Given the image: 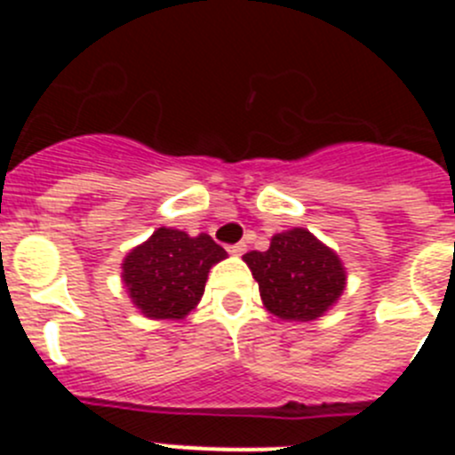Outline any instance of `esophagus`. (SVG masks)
Returning <instances> with one entry per match:
<instances>
[{"label":"esophagus","mask_w":455,"mask_h":455,"mask_svg":"<svg viewBox=\"0 0 455 455\" xmlns=\"http://www.w3.org/2000/svg\"><path fill=\"white\" fill-rule=\"evenodd\" d=\"M230 255H243L246 252V243H235V246H228Z\"/></svg>","instance_id":"esophagus-1"}]
</instances>
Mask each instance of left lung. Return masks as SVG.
Instances as JSON below:
<instances>
[{"label": "left lung", "instance_id": "8db88e82", "mask_svg": "<svg viewBox=\"0 0 455 455\" xmlns=\"http://www.w3.org/2000/svg\"><path fill=\"white\" fill-rule=\"evenodd\" d=\"M243 262L259 284L264 307L284 321L319 319L347 287L339 255L305 228L280 232L268 251L246 252Z\"/></svg>", "mask_w": 455, "mask_h": 455}]
</instances>
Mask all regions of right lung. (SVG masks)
<instances>
[{
	"instance_id": "obj_1",
	"label": "right lung",
	"mask_w": 455,
	"mask_h": 455,
	"mask_svg": "<svg viewBox=\"0 0 455 455\" xmlns=\"http://www.w3.org/2000/svg\"><path fill=\"white\" fill-rule=\"evenodd\" d=\"M228 252L209 235L188 236L159 228L127 252L123 283L134 307L148 319H184L203 299L209 268Z\"/></svg>"
}]
</instances>
